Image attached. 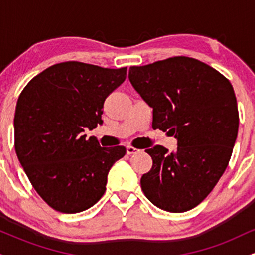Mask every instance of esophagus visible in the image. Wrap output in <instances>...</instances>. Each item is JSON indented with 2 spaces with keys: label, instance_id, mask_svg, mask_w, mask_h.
Here are the masks:
<instances>
[{
  "label": "esophagus",
  "instance_id": "esophagus-1",
  "mask_svg": "<svg viewBox=\"0 0 255 255\" xmlns=\"http://www.w3.org/2000/svg\"><path fill=\"white\" fill-rule=\"evenodd\" d=\"M137 152H140L139 148L133 147V146H127V154H129V156L130 154H135Z\"/></svg>",
  "mask_w": 255,
  "mask_h": 255
}]
</instances>
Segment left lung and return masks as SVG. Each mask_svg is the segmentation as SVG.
<instances>
[{
  "label": "left lung",
  "mask_w": 255,
  "mask_h": 255,
  "mask_svg": "<svg viewBox=\"0 0 255 255\" xmlns=\"http://www.w3.org/2000/svg\"><path fill=\"white\" fill-rule=\"evenodd\" d=\"M128 78L153 108L152 128L177 139L171 153L160 145L146 150L153 164L140 180L142 192L164 211H188L229 164L239 130L233 86L209 64L186 56L131 66Z\"/></svg>",
  "instance_id": "left-lung-1"
}]
</instances>
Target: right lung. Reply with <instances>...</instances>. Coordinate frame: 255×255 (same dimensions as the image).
<instances>
[{"label": "right lung", "instance_id": "obj_1", "mask_svg": "<svg viewBox=\"0 0 255 255\" xmlns=\"http://www.w3.org/2000/svg\"><path fill=\"white\" fill-rule=\"evenodd\" d=\"M127 67L78 61L54 64L21 91L14 115V146L39 197L63 213H77L103 197L107 176L126 147H101L84 128L102 124V108L125 81Z\"/></svg>", "mask_w": 255, "mask_h": 255}]
</instances>
